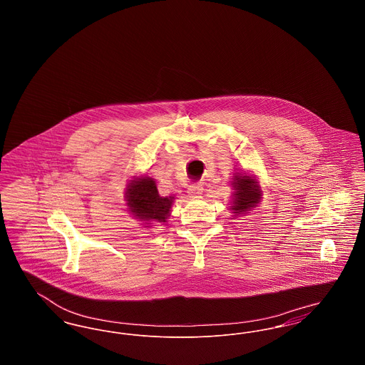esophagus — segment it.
Instances as JSON below:
<instances>
[{
  "mask_svg": "<svg viewBox=\"0 0 365 365\" xmlns=\"http://www.w3.org/2000/svg\"><path fill=\"white\" fill-rule=\"evenodd\" d=\"M202 190H204V187H202V183H191L190 186H189V190L187 192L190 194L191 197H198V195H201L202 194Z\"/></svg>",
  "mask_w": 365,
  "mask_h": 365,
  "instance_id": "34e87169",
  "label": "esophagus"
}]
</instances>
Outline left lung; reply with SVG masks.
<instances>
[{
  "mask_svg": "<svg viewBox=\"0 0 365 365\" xmlns=\"http://www.w3.org/2000/svg\"><path fill=\"white\" fill-rule=\"evenodd\" d=\"M232 185L235 187L234 201L231 207L234 213L240 215L242 212L256 207V204L260 201L261 191L256 186V182L253 179H250L247 175H243V176L237 175Z\"/></svg>",
  "mask_w": 365,
  "mask_h": 365,
  "instance_id": "left-lung-1",
  "label": "left lung"
}]
</instances>
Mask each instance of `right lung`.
I'll list each match as a JSON object with an SVG mask.
<instances>
[{"mask_svg":"<svg viewBox=\"0 0 365 365\" xmlns=\"http://www.w3.org/2000/svg\"><path fill=\"white\" fill-rule=\"evenodd\" d=\"M173 200V197L158 195L156 183L152 178L133 180L127 192V204L137 217L143 220H157L158 223L165 222Z\"/></svg>","mask_w":365,"mask_h":365,"instance_id":"add662e5","label":"right lung"}]
</instances>
